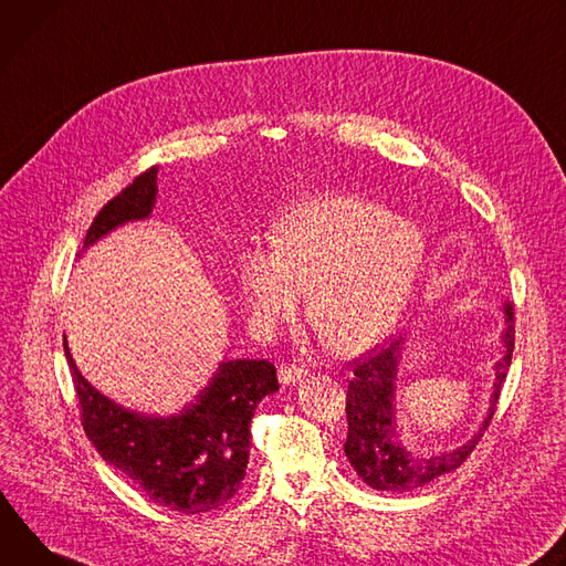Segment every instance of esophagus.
I'll return each mask as SVG.
<instances>
[{
	"mask_svg": "<svg viewBox=\"0 0 566 566\" xmlns=\"http://www.w3.org/2000/svg\"><path fill=\"white\" fill-rule=\"evenodd\" d=\"M307 375V368L301 364H283L279 370V380L283 385H296Z\"/></svg>",
	"mask_w": 566,
	"mask_h": 566,
	"instance_id": "esophagus-1",
	"label": "esophagus"
}]
</instances>
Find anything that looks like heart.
Segmentation results:
<instances>
[{
	"instance_id": "1",
	"label": "heart",
	"mask_w": 566,
	"mask_h": 566,
	"mask_svg": "<svg viewBox=\"0 0 566 566\" xmlns=\"http://www.w3.org/2000/svg\"><path fill=\"white\" fill-rule=\"evenodd\" d=\"M272 251H247L238 281L251 324L290 319L301 292L307 317L342 355L361 353L396 331L424 261L420 231L389 209L348 196L292 205L272 227Z\"/></svg>"
}]
</instances>
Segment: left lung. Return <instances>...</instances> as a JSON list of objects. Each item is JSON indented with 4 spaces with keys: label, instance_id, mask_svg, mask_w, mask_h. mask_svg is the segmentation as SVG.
Segmentation results:
<instances>
[{
    "label": "left lung",
    "instance_id": "left-lung-1",
    "mask_svg": "<svg viewBox=\"0 0 566 566\" xmlns=\"http://www.w3.org/2000/svg\"><path fill=\"white\" fill-rule=\"evenodd\" d=\"M405 339H394L387 346H375L366 355H359L350 361L353 378L348 380L346 391V418H348V436L344 443V452L361 476V481L375 490L387 492H409L416 490L438 476H443L457 468H461L468 457L474 452L488 422L494 416L501 385H504L509 366L515 350V315L511 303H506V331L504 344L506 353L496 361V385L490 400V411L470 443L441 452L431 457H413L405 452V448L396 441V370L400 361Z\"/></svg>",
    "mask_w": 566,
    "mask_h": 566
}]
</instances>
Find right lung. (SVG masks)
Returning <instances> with one entry per match:
<instances>
[{
  "label": "right lung",
  "instance_id": "add662e5",
  "mask_svg": "<svg viewBox=\"0 0 566 566\" xmlns=\"http://www.w3.org/2000/svg\"><path fill=\"white\" fill-rule=\"evenodd\" d=\"M155 196L157 166L139 172L98 211L83 249L123 222L148 218ZM62 346L78 396L81 424L92 446L155 504L198 515L224 506L238 492L249 463L254 409L279 391L272 361H224L196 405L172 418H148L96 391L76 368L67 339Z\"/></svg>",
  "mask_w": 566,
  "mask_h": 566
}]
</instances>
